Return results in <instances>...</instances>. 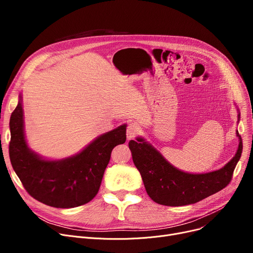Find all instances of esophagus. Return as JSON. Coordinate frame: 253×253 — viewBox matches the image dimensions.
<instances>
[{
  "label": "esophagus",
  "instance_id": "1",
  "mask_svg": "<svg viewBox=\"0 0 253 253\" xmlns=\"http://www.w3.org/2000/svg\"><path fill=\"white\" fill-rule=\"evenodd\" d=\"M140 133V127L136 123H130L127 126V138L131 139Z\"/></svg>",
  "mask_w": 253,
  "mask_h": 253
}]
</instances>
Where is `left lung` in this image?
Instances as JSON below:
<instances>
[{"mask_svg": "<svg viewBox=\"0 0 253 253\" xmlns=\"http://www.w3.org/2000/svg\"><path fill=\"white\" fill-rule=\"evenodd\" d=\"M239 137L240 143L232 160L223 168L204 174H190L174 168L142 138L130 140L129 149L152 200L166 206H183L201 201L231 182L243 149L241 136Z\"/></svg>", "mask_w": 253, "mask_h": 253, "instance_id": "8db88e82", "label": "left lung"}]
</instances>
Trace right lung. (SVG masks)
I'll use <instances>...</instances> for the list:
<instances>
[{
  "label": "right lung",
  "instance_id": "obj_1",
  "mask_svg": "<svg viewBox=\"0 0 253 253\" xmlns=\"http://www.w3.org/2000/svg\"><path fill=\"white\" fill-rule=\"evenodd\" d=\"M9 157L23 188L51 207L73 208L90 202L98 193L111 153L126 141V126L96 138L81 153L62 161H45L30 151L23 133L21 100L10 118Z\"/></svg>",
  "mask_w": 253,
  "mask_h": 253
}]
</instances>
